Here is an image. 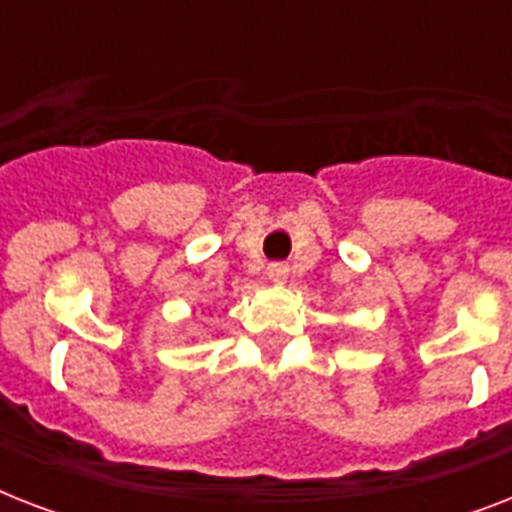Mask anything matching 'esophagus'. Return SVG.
<instances>
[{"mask_svg":"<svg viewBox=\"0 0 512 512\" xmlns=\"http://www.w3.org/2000/svg\"><path fill=\"white\" fill-rule=\"evenodd\" d=\"M287 276H289L287 265H271V268H268V279H271L273 284H284Z\"/></svg>","mask_w":512,"mask_h":512,"instance_id":"obj_1","label":"esophagus"}]
</instances>
